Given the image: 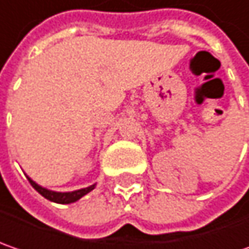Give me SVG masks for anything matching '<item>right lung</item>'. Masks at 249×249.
<instances>
[{
  "label": "right lung",
  "mask_w": 249,
  "mask_h": 249,
  "mask_svg": "<svg viewBox=\"0 0 249 249\" xmlns=\"http://www.w3.org/2000/svg\"><path fill=\"white\" fill-rule=\"evenodd\" d=\"M29 183L32 184V187L36 190L39 195H42L45 198L54 201V203H60V204H69V203H74L77 201L79 198H81L84 195H87L89 192H91L94 189V186H90V187H86V189H80V190H76V192H70V193H57V192H51V190H46L40 186H37L36 183L32 182L29 178H28Z\"/></svg>",
  "instance_id": "right-lung-1"
}]
</instances>
